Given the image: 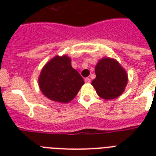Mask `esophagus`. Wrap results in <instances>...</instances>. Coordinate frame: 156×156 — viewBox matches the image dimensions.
Segmentation results:
<instances>
[{"label":"esophagus","instance_id":"1","mask_svg":"<svg viewBox=\"0 0 156 156\" xmlns=\"http://www.w3.org/2000/svg\"><path fill=\"white\" fill-rule=\"evenodd\" d=\"M84 81H85L86 83H90V78H86L85 79H84Z\"/></svg>","mask_w":156,"mask_h":156}]
</instances>
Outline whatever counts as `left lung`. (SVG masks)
I'll use <instances>...</instances> for the list:
<instances>
[{
	"instance_id": "left-lung-1",
	"label": "left lung",
	"mask_w": 156,
	"mask_h": 156,
	"mask_svg": "<svg viewBox=\"0 0 156 156\" xmlns=\"http://www.w3.org/2000/svg\"><path fill=\"white\" fill-rule=\"evenodd\" d=\"M95 72L96 77L91 85L100 98L112 100L124 92L128 83V75L116 60L110 57L100 59L95 66Z\"/></svg>"
}]
</instances>
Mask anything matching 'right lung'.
<instances>
[{
  "label": "right lung",
  "mask_w": 156,
  "mask_h": 156,
  "mask_svg": "<svg viewBox=\"0 0 156 156\" xmlns=\"http://www.w3.org/2000/svg\"><path fill=\"white\" fill-rule=\"evenodd\" d=\"M41 92L57 103H69L75 97L84 80L71 66L67 55L54 56L45 64L39 77Z\"/></svg>",
  "instance_id": "obj_1"
}]
</instances>
